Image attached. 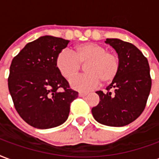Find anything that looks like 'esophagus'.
Segmentation results:
<instances>
[{"label": "esophagus", "instance_id": "34e87169", "mask_svg": "<svg viewBox=\"0 0 159 159\" xmlns=\"http://www.w3.org/2000/svg\"><path fill=\"white\" fill-rule=\"evenodd\" d=\"M79 97H85V96H87L88 95V93H79Z\"/></svg>", "mask_w": 159, "mask_h": 159}]
</instances>
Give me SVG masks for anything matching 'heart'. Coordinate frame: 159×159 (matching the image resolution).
<instances>
[{"label": "heart", "mask_w": 159, "mask_h": 159, "mask_svg": "<svg viewBox=\"0 0 159 159\" xmlns=\"http://www.w3.org/2000/svg\"><path fill=\"white\" fill-rule=\"evenodd\" d=\"M88 73L79 75L70 81L71 88L78 91H89L96 88L100 82L103 84L112 83L118 76L120 61L115 53L95 43L76 45L71 52L62 50L56 56V66L64 78L70 79L85 65Z\"/></svg>", "instance_id": "b5f03b06"}]
</instances>
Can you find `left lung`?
Returning <instances> with one entry per match:
<instances>
[{"label":"left lung","mask_w":159,"mask_h":159,"mask_svg":"<svg viewBox=\"0 0 159 159\" xmlns=\"http://www.w3.org/2000/svg\"><path fill=\"white\" fill-rule=\"evenodd\" d=\"M105 43L117 52L120 68L106 93L96 92L100 100L92 114L100 124L120 127L133 122L145 109L152 87L150 69L148 59L132 43L119 39Z\"/></svg>","instance_id":"8db88e82"}]
</instances>
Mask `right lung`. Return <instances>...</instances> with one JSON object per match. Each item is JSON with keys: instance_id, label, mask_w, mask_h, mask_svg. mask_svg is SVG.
I'll return each instance as SVG.
<instances>
[{"instance_id": "1", "label": "right lung", "mask_w": 159, "mask_h": 159, "mask_svg": "<svg viewBox=\"0 0 159 159\" xmlns=\"http://www.w3.org/2000/svg\"><path fill=\"white\" fill-rule=\"evenodd\" d=\"M69 40L50 35L27 43L10 66L8 89L14 107L23 120L38 129L63 124L78 93L60 74L56 56Z\"/></svg>"}]
</instances>
